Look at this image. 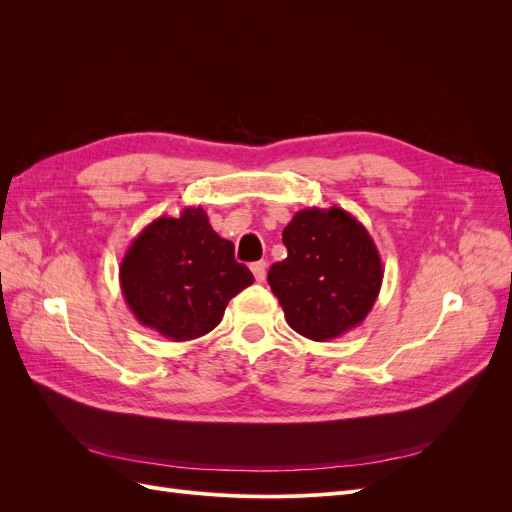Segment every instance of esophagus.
<instances>
[{"mask_svg":"<svg viewBox=\"0 0 512 512\" xmlns=\"http://www.w3.org/2000/svg\"><path fill=\"white\" fill-rule=\"evenodd\" d=\"M252 273H254V277H256V282H265V277H267V262H265V260L254 262V265H252Z\"/></svg>","mask_w":512,"mask_h":512,"instance_id":"1","label":"esophagus"}]
</instances>
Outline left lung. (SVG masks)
Instances as JSON below:
<instances>
[{
    "label": "left lung",
    "instance_id": "obj_1",
    "mask_svg": "<svg viewBox=\"0 0 512 512\" xmlns=\"http://www.w3.org/2000/svg\"><path fill=\"white\" fill-rule=\"evenodd\" d=\"M288 256L269 286L299 335L327 342L359 327L382 286V260L367 228L348 211L303 209L282 232Z\"/></svg>",
    "mask_w": 512,
    "mask_h": 512
}]
</instances>
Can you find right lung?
I'll return each mask as SVG.
<instances>
[{"label": "right lung", "instance_id": "right-lung-1", "mask_svg": "<svg viewBox=\"0 0 512 512\" xmlns=\"http://www.w3.org/2000/svg\"><path fill=\"white\" fill-rule=\"evenodd\" d=\"M119 282L143 327L188 342L218 327L228 301L254 275L235 260V245L211 228L203 207H185L179 218L162 215L141 230L121 260Z\"/></svg>", "mask_w": 512, "mask_h": 512}]
</instances>
